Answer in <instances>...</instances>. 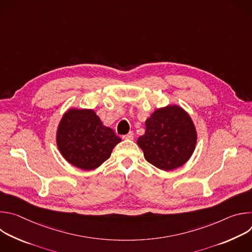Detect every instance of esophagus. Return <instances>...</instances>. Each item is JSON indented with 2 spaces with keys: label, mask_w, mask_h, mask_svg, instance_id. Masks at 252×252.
<instances>
[{
  "label": "esophagus",
  "mask_w": 252,
  "mask_h": 252,
  "mask_svg": "<svg viewBox=\"0 0 252 252\" xmlns=\"http://www.w3.org/2000/svg\"><path fill=\"white\" fill-rule=\"evenodd\" d=\"M123 138H124V139H132V138H133V132H132V131H129L127 134L123 135Z\"/></svg>",
  "instance_id": "obj_1"
}]
</instances>
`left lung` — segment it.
Here are the masks:
<instances>
[{"instance_id":"1","label":"left lung","mask_w":252,"mask_h":252,"mask_svg":"<svg viewBox=\"0 0 252 252\" xmlns=\"http://www.w3.org/2000/svg\"><path fill=\"white\" fill-rule=\"evenodd\" d=\"M197 134L189 115L176 104L160 107L146 121L137 145L145 158L162 170L184 165L192 156Z\"/></svg>"}]
</instances>
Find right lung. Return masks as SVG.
<instances>
[{
    "instance_id": "obj_1",
    "label": "right lung",
    "mask_w": 252,
    "mask_h": 252,
    "mask_svg": "<svg viewBox=\"0 0 252 252\" xmlns=\"http://www.w3.org/2000/svg\"><path fill=\"white\" fill-rule=\"evenodd\" d=\"M122 139L102 125L94 110L69 109L57 130V145L64 159L84 170L98 167L110 158Z\"/></svg>"
}]
</instances>
